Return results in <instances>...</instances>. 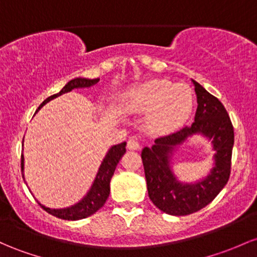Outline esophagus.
I'll list each match as a JSON object with an SVG mask.
<instances>
[{
    "label": "esophagus",
    "instance_id": "34e87169",
    "mask_svg": "<svg viewBox=\"0 0 257 257\" xmlns=\"http://www.w3.org/2000/svg\"><path fill=\"white\" fill-rule=\"evenodd\" d=\"M126 146H128L129 150H138V149H140V144L135 139H133V138L128 140V145Z\"/></svg>",
    "mask_w": 257,
    "mask_h": 257
}]
</instances>
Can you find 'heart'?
<instances>
[{"label": "heart", "instance_id": "obj_1", "mask_svg": "<svg viewBox=\"0 0 257 257\" xmlns=\"http://www.w3.org/2000/svg\"><path fill=\"white\" fill-rule=\"evenodd\" d=\"M194 95L184 84L152 79L129 90L123 108L129 113H148L152 133L170 134L185 123L193 111Z\"/></svg>", "mask_w": 257, "mask_h": 257}]
</instances>
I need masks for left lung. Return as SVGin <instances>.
<instances>
[{
  "label": "left lung",
  "instance_id": "obj_1",
  "mask_svg": "<svg viewBox=\"0 0 257 257\" xmlns=\"http://www.w3.org/2000/svg\"><path fill=\"white\" fill-rule=\"evenodd\" d=\"M197 109L190 126L155 140L144 148L142 159L149 196L155 206L173 216H185L210 204L229 179L234 131L230 118L218 98L195 80ZM201 136L211 143L213 168L207 176L195 182H184L173 171L174 155L190 137Z\"/></svg>",
  "mask_w": 257,
  "mask_h": 257
}]
</instances>
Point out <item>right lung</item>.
Masks as SVG:
<instances>
[{
    "label": "right lung",
    "mask_w": 257,
    "mask_h": 257,
    "mask_svg": "<svg viewBox=\"0 0 257 257\" xmlns=\"http://www.w3.org/2000/svg\"><path fill=\"white\" fill-rule=\"evenodd\" d=\"M100 79H87V78H74L72 80L68 81L66 85L63 86V89L61 90L57 94L52 95V96L47 97L44 102L39 106L38 111L41 108L42 106L46 105L47 102H50L53 98L61 96V95L67 94V92L72 91L74 89H85V87H91L92 85L98 83ZM36 111V112H38ZM35 112V113H36ZM125 145L126 143H120L117 145L111 146L107 151L106 156L103 157L102 162H101L98 171L95 176L94 182H92L91 187H90L87 193L81 197V200H79L77 204L72 205V206L63 207V208H51L42 205L41 202H39V205L44 208L46 212L51 213L52 216L58 217L62 219H68V221H78V219L86 218V217L94 215L97 210H100L101 207L105 205L107 197L109 196V183H111L112 177L115 171V167L119 163L120 159L124 154H125ZM22 174H23L24 178V156L22 154Z\"/></svg>",
    "instance_id": "obj_1"
}]
</instances>
